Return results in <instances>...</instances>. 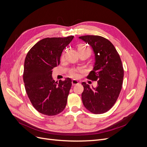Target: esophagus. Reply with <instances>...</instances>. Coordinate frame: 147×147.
<instances>
[{
	"label": "esophagus",
	"instance_id": "1",
	"mask_svg": "<svg viewBox=\"0 0 147 147\" xmlns=\"http://www.w3.org/2000/svg\"><path fill=\"white\" fill-rule=\"evenodd\" d=\"M72 85H76V84H79V82L77 80H72Z\"/></svg>",
	"mask_w": 147,
	"mask_h": 147
}]
</instances>
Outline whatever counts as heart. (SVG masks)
Wrapping results in <instances>:
<instances>
[{
    "mask_svg": "<svg viewBox=\"0 0 147 147\" xmlns=\"http://www.w3.org/2000/svg\"><path fill=\"white\" fill-rule=\"evenodd\" d=\"M77 48H78V50L79 53H82V52H84V51H88L91 53V52L90 48L83 43L78 45ZM64 56V53H63V55H62V58H63ZM80 70L79 69H75V68L72 69L71 70H70V71L69 72V74L70 75V77H71L72 78H77L78 77V72H80Z\"/></svg>",
    "mask_w": 147,
    "mask_h": 147,
    "instance_id": "heart-1",
    "label": "heart"
}]
</instances>
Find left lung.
<instances>
[{
    "label": "left lung",
    "mask_w": 147,
    "mask_h": 147,
    "mask_svg": "<svg viewBox=\"0 0 147 147\" xmlns=\"http://www.w3.org/2000/svg\"><path fill=\"white\" fill-rule=\"evenodd\" d=\"M80 38L94 50L96 63L87 78L97 81V87L93 89L85 82L82 83L83 104L92 113H105L114 105L122 88L124 69L121 58L108 39L99 35H84Z\"/></svg>",
    "instance_id": "1"
}]
</instances>
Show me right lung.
Masks as SVG:
<instances>
[{
	"label": "right lung",
	"instance_id": "add662e5",
	"mask_svg": "<svg viewBox=\"0 0 147 147\" xmlns=\"http://www.w3.org/2000/svg\"><path fill=\"white\" fill-rule=\"evenodd\" d=\"M73 38L74 35L43 38L35 43L26 56L25 90L31 104L42 114L54 116L65 107L72 80L67 78L57 83L52 78V69L59 65L62 52Z\"/></svg>",
	"mask_w": 147,
	"mask_h": 147
}]
</instances>
